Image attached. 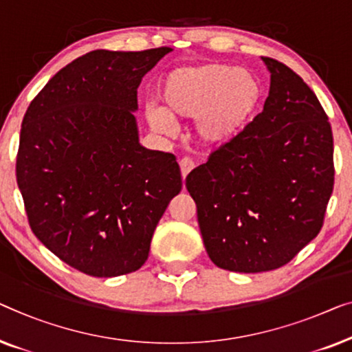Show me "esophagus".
I'll list each match as a JSON object with an SVG mask.
<instances>
[{
    "label": "esophagus",
    "instance_id": "1",
    "mask_svg": "<svg viewBox=\"0 0 352 352\" xmlns=\"http://www.w3.org/2000/svg\"><path fill=\"white\" fill-rule=\"evenodd\" d=\"M192 169H195V162H192V160H190V157H183V160H180V170L183 180H185L186 175L190 174Z\"/></svg>",
    "mask_w": 352,
    "mask_h": 352
}]
</instances>
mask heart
<instances>
[{"label": "heart", "mask_w": 352, "mask_h": 352, "mask_svg": "<svg viewBox=\"0 0 352 352\" xmlns=\"http://www.w3.org/2000/svg\"><path fill=\"white\" fill-rule=\"evenodd\" d=\"M161 100L162 108H146L156 132L169 133L172 118H195V133L202 145H223L254 120L263 100V84L250 70L212 62L169 73L162 81Z\"/></svg>", "instance_id": "heart-1"}]
</instances>
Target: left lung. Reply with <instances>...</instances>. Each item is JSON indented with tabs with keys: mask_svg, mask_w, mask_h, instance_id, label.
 Masks as SVG:
<instances>
[{
	"mask_svg": "<svg viewBox=\"0 0 352 352\" xmlns=\"http://www.w3.org/2000/svg\"><path fill=\"white\" fill-rule=\"evenodd\" d=\"M263 111L186 177L210 260L236 273L289 263L319 234L333 191V135L311 87L284 63Z\"/></svg>",
	"mask_w": 352,
	"mask_h": 352,
	"instance_id": "left-lung-1",
	"label": "left lung"
}]
</instances>
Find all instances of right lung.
<instances>
[{
  "mask_svg": "<svg viewBox=\"0 0 352 352\" xmlns=\"http://www.w3.org/2000/svg\"><path fill=\"white\" fill-rule=\"evenodd\" d=\"M170 51L84 54L49 79L23 116L16 177L30 228L84 274L142 268L182 190L177 157L143 148L132 113L142 78Z\"/></svg>",
  "mask_w": 352,
  "mask_h": 352,
  "instance_id": "right-lung-1",
  "label": "right lung"
}]
</instances>
